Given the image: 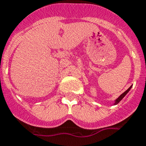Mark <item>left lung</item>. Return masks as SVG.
Wrapping results in <instances>:
<instances>
[{"label": "left lung", "instance_id": "obj_1", "mask_svg": "<svg viewBox=\"0 0 146 146\" xmlns=\"http://www.w3.org/2000/svg\"><path fill=\"white\" fill-rule=\"evenodd\" d=\"M131 87H132V86H131V87L129 88L127 90V91H125V92H124V93L122 94H121V95L119 96V98H117V99H116V100H115V104H118V103H119V102L121 101V100H122L123 98H124V96L126 95L128 93V92H129V91H130V90H131Z\"/></svg>", "mask_w": 146, "mask_h": 146}]
</instances>
